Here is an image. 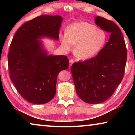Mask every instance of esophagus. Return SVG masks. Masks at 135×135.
<instances>
[{"instance_id": "esophagus-1", "label": "esophagus", "mask_w": 135, "mask_h": 135, "mask_svg": "<svg viewBox=\"0 0 135 135\" xmlns=\"http://www.w3.org/2000/svg\"><path fill=\"white\" fill-rule=\"evenodd\" d=\"M74 62V61L73 60V59H70V60L69 61V67L70 68L71 67V65H73V64Z\"/></svg>"}]
</instances>
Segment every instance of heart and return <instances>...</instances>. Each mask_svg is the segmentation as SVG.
<instances>
[{"label":"heart","mask_w":135,"mask_h":135,"mask_svg":"<svg viewBox=\"0 0 135 135\" xmlns=\"http://www.w3.org/2000/svg\"><path fill=\"white\" fill-rule=\"evenodd\" d=\"M59 40L64 51H71L76 45L75 55L79 59L87 60L95 56L103 48L106 34L89 22L79 21L68 26L66 33H59Z\"/></svg>","instance_id":"obj_1"}]
</instances>
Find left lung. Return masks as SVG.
Listing matches in <instances>:
<instances>
[{"mask_svg": "<svg viewBox=\"0 0 135 135\" xmlns=\"http://www.w3.org/2000/svg\"><path fill=\"white\" fill-rule=\"evenodd\" d=\"M95 24L110 33L108 42L97 56L71 66L73 79L79 97L97 104L111 97L124 76L127 51L122 31L113 21L97 16Z\"/></svg>", "mask_w": 135, "mask_h": 135, "instance_id": "8db88e82", "label": "left lung"}]
</instances>
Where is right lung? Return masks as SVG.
<instances>
[{"instance_id":"obj_1","label":"right lung","mask_w":135,"mask_h":135,"mask_svg":"<svg viewBox=\"0 0 135 135\" xmlns=\"http://www.w3.org/2000/svg\"><path fill=\"white\" fill-rule=\"evenodd\" d=\"M63 18L43 15L18 29L8 54L11 79L22 98L35 104L47 103L56 93L57 76L68 68L64 55H49L43 38L58 41Z\"/></svg>"}]
</instances>
